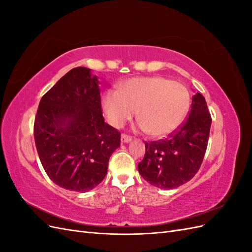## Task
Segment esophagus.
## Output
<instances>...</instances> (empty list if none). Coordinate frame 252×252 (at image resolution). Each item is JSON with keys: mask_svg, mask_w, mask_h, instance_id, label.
Wrapping results in <instances>:
<instances>
[{"mask_svg": "<svg viewBox=\"0 0 252 252\" xmlns=\"http://www.w3.org/2000/svg\"><path fill=\"white\" fill-rule=\"evenodd\" d=\"M131 140H132L131 136H129L127 134H122L121 135V142L122 143H129Z\"/></svg>", "mask_w": 252, "mask_h": 252, "instance_id": "34e87169", "label": "esophagus"}]
</instances>
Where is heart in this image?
<instances>
[{"label": "heart", "mask_w": 252, "mask_h": 252, "mask_svg": "<svg viewBox=\"0 0 252 252\" xmlns=\"http://www.w3.org/2000/svg\"><path fill=\"white\" fill-rule=\"evenodd\" d=\"M103 108L109 123L117 128L138 111L141 130L152 138H165L184 121L189 94L182 84L162 77L136 78L125 82L120 91H106Z\"/></svg>", "instance_id": "heart-1"}]
</instances>
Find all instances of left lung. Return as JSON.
Segmentation results:
<instances>
[{
    "label": "left lung",
    "mask_w": 252,
    "mask_h": 252,
    "mask_svg": "<svg viewBox=\"0 0 252 252\" xmlns=\"http://www.w3.org/2000/svg\"><path fill=\"white\" fill-rule=\"evenodd\" d=\"M210 126L207 103L196 93L184 124L168 138L145 142L146 152L138 165L142 178L161 189L177 188L191 180L203 162Z\"/></svg>",
    "instance_id": "left-lung-1"
}]
</instances>
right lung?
Wrapping results in <instances>:
<instances>
[{
	"label": "right lung",
	"instance_id": "right-lung-1",
	"mask_svg": "<svg viewBox=\"0 0 252 252\" xmlns=\"http://www.w3.org/2000/svg\"><path fill=\"white\" fill-rule=\"evenodd\" d=\"M98 80L86 67L61 78L41 98L33 133L44 170L60 187L86 192L107 174L121 133L105 123Z\"/></svg>",
	"mask_w": 252,
	"mask_h": 252
}]
</instances>
